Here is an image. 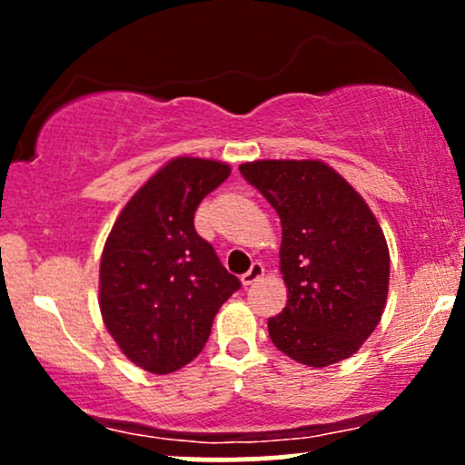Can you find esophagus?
I'll return each mask as SVG.
<instances>
[{"label":"esophagus","instance_id":"34e87169","mask_svg":"<svg viewBox=\"0 0 465 465\" xmlns=\"http://www.w3.org/2000/svg\"><path fill=\"white\" fill-rule=\"evenodd\" d=\"M262 275H264L262 262H253L251 264V269L242 277H240V280H242V286H251V284H255V282H258Z\"/></svg>","mask_w":465,"mask_h":465}]
</instances>
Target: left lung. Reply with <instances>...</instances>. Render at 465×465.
<instances>
[{"mask_svg": "<svg viewBox=\"0 0 465 465\" xmlns=\"http://www.w3.org/2000/svg\"><path fill=\"white\" fill-rule=\"evenodd\" d=\"M282 221L286 308L269 319L277 350L308 367L354 354L385 311L389 249L376 216L323 162L242 163Z\"/></svg>", "mask_w": 465, "mask_h": 465, "instance_id": "8db88e82", "label": "left lung"}]
</instances>
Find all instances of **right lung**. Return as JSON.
I'll list each match as a JSON object with an SVG mask.
<instances>
[{"label": "right lung", "mask_w": 465, "mask_h": 465, "mask_svg": "<svg viewBox=\"0 0 465 465\" xmlns=\"http://www.w3.org/2000/svg\"><path fill=\"white\" fill-rule=\"evenodd\" d=\"M229 173L210 159H173L135 192L106 238L100 312L120 350L146 371L188 365L240 288L194 229L199 203Z\"/></svg>", "instance_id": "obj_1"}]
</instances>
